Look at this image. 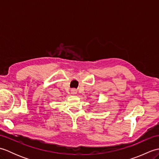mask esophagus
I'll use <instances>...</instances> for the list:
<instances>
[{"label": "esophagus", "mask_w": 159, "mask_h": 159, "mask_svg": "<svg viewBox=\"0 0 159 159\" xmlns=\"http://www.w3.org/2000/svg\"><path fill=\"white\" fill-rule=\"evenodd\" d=\"M72 94H76V90L75 89H72Z\"/></svg>", "instance_id": "34e87169"}]
</instances>
